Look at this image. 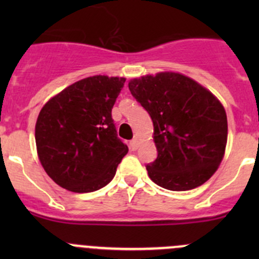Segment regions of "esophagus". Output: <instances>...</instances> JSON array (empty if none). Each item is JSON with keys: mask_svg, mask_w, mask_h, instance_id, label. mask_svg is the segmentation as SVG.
I'll return each instance as SVG.
<instances>
[{"mask_svg": "<svg viewBox=\"0 0 259 259\" xmlns=\"http://www.w3.org/2000/svg\"><path fill=\"white\" fill-rule=\"evenodd\" d=\"M138 146H139V140L138 139H133L132 142H130V149H132V150H137Z\"/></svg>", "mask_w": 259, "mask_h": 259, "instance_id": "34e87169", "label": "esophagus"}]
</instances>
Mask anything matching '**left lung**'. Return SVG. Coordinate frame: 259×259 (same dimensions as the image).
Here are the masks:
<instances>
[{
  "mask_svg": "<svg viewBox=\"0 0 259 259\" xmlns=\"http://www.w3.org/2000/svg\"><path fill=\"white\" fill-rule=\"evenodd\" d=\"M129 90L153 120L158 156L146 165L149 178L174 192L207 182L223 159L228 135L227 114L218 99L176 72L134 79Z\"/></svg>",
  "mask_w": 259,
  "mask_h": 259,
  "instance_id": "8db88e82",
  "label": "left lung"
}]
</instances>
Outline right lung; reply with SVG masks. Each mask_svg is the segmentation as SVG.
<instances>
[{
  "mask_svg": "<svg viewBox=\"0 0 259 259\" xmlns=\"http://www.w3.org/2000/svg\"><path fill=\"white\" fill-rule=\"evenodd\" d=\"M124 77H86L44 105L35 127L41 164L60 187L90 193L111 182L127 146L117 138L111 110Z\"/></svg>",
  "mask_w": 259,
  "mask_h": 259,
  "instance_id": "right-lung-1",
  "label": "right lung"
}]
</instances>
